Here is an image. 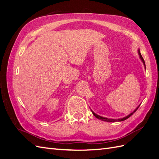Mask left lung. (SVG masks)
Segmentation results:
<instances>
[{"label": "left lung", "mask_w": 159, "mask_h": 159, "mask_svg": "<svg viewBox=\"0 0 159 159\" xmlns=\"http://www.w3.org/2000/svg\"><path fill=\"white\" fill-rule=\"evenodd\" d=\"M139 56H140V58L141 59V60L143 61V64H144V65H145V60H144V59H143V57H142V56H141V53H140V50H139ZM139 106H140V105H139ZM139 106L133 112V113H131V114H129V115H127V117H123V118H122V119H107V118H105V117H101V116H99V115H97V114H95L92 110H91V112L93 113V115L95 117H97L98 119H101V120H102V121H107V122H116V121H124V120H125V119H128L129 117H131V115L136 111L137 110V109L139 107Z\"/></svg>", "instance_id": "left-lung-1"}]
</instances>
